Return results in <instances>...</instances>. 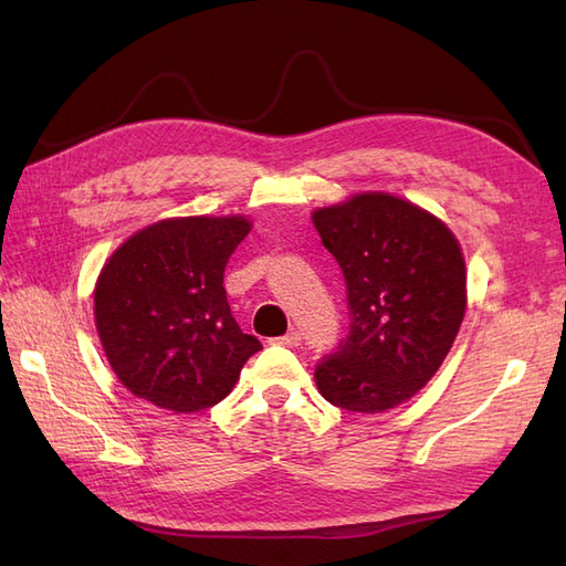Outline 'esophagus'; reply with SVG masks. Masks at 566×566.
Segmentation results:
<instances>
[{
	"label": "esophagus",
	"mask_w": 566,
	"mask_h": 566,
	"mask_svg": "<svg viewBox=\"0 0 566 566\" xmlns=\"http://www.w3.org/2000/svg\"><path fill=\"white\" fill-rule=\"evenodd\" d=\"M300 339H302L300 333L293 331V333H287V335H283V337H276L273 342H276V345H283V347H297Z\"/></svg>",
	"instance_id": "obj_1"
}]
</instances>
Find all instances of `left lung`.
<instances>
[{
	"mask_svg": "<svg viewBox=\"0 0 566 566\" xmlns=\"http://www.w3.org/2000/svg\"><path fill=\"white\" fill-rule=\"evenodd\" d=\"M347 283L349 335L314 375L325 401L382 413L430 382L460 331L468 273L441 219L391 193L312 214Z\"/></svg>",
	"mask_w": 566,
	"mask_h": 566,
	"instance_id": "8db88e82",
	"label": "left lung"
}]
</instances>
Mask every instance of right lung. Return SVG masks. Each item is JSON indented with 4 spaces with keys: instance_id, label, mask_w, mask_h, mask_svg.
<instances>
[{
    "instance_id": "obj_1",
    "label": "right lung",
    "mask_w": 566,
    "mask_h": 566,
    "mask_svg": "<svg viewBox=\"0 0 566 566\" xmlns=\"http://www.w3.org/2000/svg\"><path fill=\"white\" fill-rule=\"evenodd\" d=\"M250 233L245 217L163 219L101 269L94 316L108 364L139 399L193 413L229 397L262 345L238 328L224 269Z\"/></svg>"
}]
</instances>
